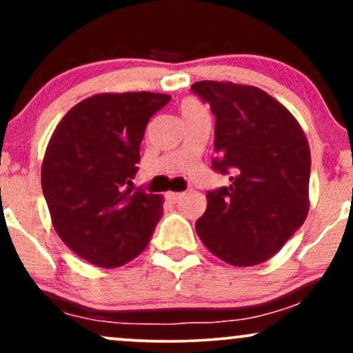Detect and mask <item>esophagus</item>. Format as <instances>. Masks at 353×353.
Listing matches in <instances>:
<instances>
[{"instance_id":"esophagus-1","label":"esophagus","mask_w":353,"mask_h":353,"mask_svg":"<svg viewBox=\"0 0 353 353\" xmlns=\"http://www.w3.org/2000/svg\"><path fill=\"white\" fill-rule=\"evenodd\" d=\"M165 197H168L171 202H179L182 197H184V192H168V196Z\"/></svg>"}]
</instances>
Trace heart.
I'll return each instance as SVG.
<instances>
[{
  "instance_id": "obj_1",
  "label": "heart",
  "mask_w": 353,
  "mask_h": 353,
  "mask_svg": "<svg viewBox=\"0 0 353 353\" xmlns=\"http://www.w3.org/2000/svg\"><path fill=\"white\" fill-rule=\"evenodd\" d=\"M201 111H204V108H202L201 103H197V101L194 99H188L184 104H182V114H184V117L197 114V112Z\"/></svg>"
}]
</instances>
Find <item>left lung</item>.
<instances>
[{"label":"left lung","mask_w":353,"mask_h":353,"mask_svg":"<svg viewBox=\"0 0 353 353\" xmlns=\"http://www.w3.org/2000/svg\"><path fill=\"white\" fill-rule=\"evenodd\" d=\"M192 91L216 116L214 169L230 172L228 188L208 192L197 234L230 265L262 264L309 214V141L292 112L262 89L199 81Z\"/></svg>","instance_id":"obj_1"}]
</instances>
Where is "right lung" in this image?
I'll return each instance as SVG.
<instances>
[{"label": "right lung", "instance_id": "right-lung-1", "mask_svg": "<svg viewBox=\"0 0 353 353\" xmlns=\"http://www.w3.org/2000/svg\"><path fill=\"white\" fill-rule=\"evenodd\" d=\"M171 101L161 92H101L66 112L52 132L41 185L52 228L74 254L114 269L148 247L164 197L132 190L145 125Z\"/></svg>", "mask_w": 353, "mask_h": 353}]
</instances>
